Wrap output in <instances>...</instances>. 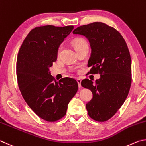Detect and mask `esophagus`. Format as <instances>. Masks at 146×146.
<instances>
[{
    "instance_id": "obj_1",
    "label": "esophagus",
    "mask_w": 146,
    "mask_h": 146,
    "mask_svg": "<svg viewBox=\"0 0 146 146\" xmlns=\"http://www.w3.org/2000/svg\"><path fill=\"white\" fill-rule=\"evenodd\" d=\"M77 82H78V86H79V88H81V79H78L77 80Z\"/></svg>"
}]
</instances>
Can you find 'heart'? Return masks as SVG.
Masks as SVG:
<instances>
[{
	"mask_svg": "<svg viewBox=\"0 0 146 146\" xmlns=\"http://www.w3.org/2000/svg\"><path fill=\"white\" fill-rule=\"evenodd\" d=\"M86 42H85V40H81V39H77L74 42V46L75 48H78V47H80L81 45L84 44V43H86ZM62 48H63V46L62 45H60V47H58V55H59L61 52V50H62Z\"/></svg>",
	"mask_w": 146,
	"mask_h": 146,
	"instance_id": "obj_1",
	"label": "heart"
}]
</instances>
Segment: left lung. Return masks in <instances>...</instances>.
Returning <instances> with one entry per match:
<instances>
[{"label": "left lung", "mask_w": 146, "mask_h": 146, "mask_svg": "<svg viewBox=\"0 0 146 146\" xmlns=\"http://www.w3.org/2000/svg\"><path fill=\"white\" fill-rule=\"evenodd\" d=\"M73 34L85 36L91 54L90 74H99L95 82L88 79L81 85L90 90L93 98L86 104L92 119L104 122L111 118L124 103L131 84V60L126 42L118 31L103 22L81 25Z\"/></svg>", "instance_id": "obj_1"}]
</instances>
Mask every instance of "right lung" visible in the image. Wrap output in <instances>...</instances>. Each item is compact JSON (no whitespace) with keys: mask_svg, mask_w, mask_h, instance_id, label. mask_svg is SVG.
I'll return each mask as SVG.
<instances>
[{"mask_svg":"<svg viewBox=\"0 0 146 146\" xmlns=\"http://www.w3.org/2000/svg\"><path fill=\"white\" fill-rule=\"evenodd\" d=\"M73 29V25L35 27L25 38L17 56V77L22 97L38 116L48 122L65 115L78 91L74 79L57 82L49 70L57 60L58 47Z\"/></svg>","mask_w":146,"mask_h":146,"instance_id":"add662e5","label":"right lung"}]
</instances>
